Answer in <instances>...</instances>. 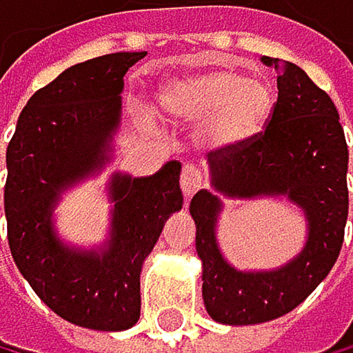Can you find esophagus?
Segmentation results:
<instances>
[{"instance_id":"34e87169","label":"esophagus","mask_w":353,"mask_h":353,"mask_svg":"<svg viewBox=\"0 0 353 353\" xmlns=\"http://www.w3.org/2000/svg\"><path fill=\"white\" fill-rule=\"evenodd\" d=\"M201 188H203V172L196 165L185 163L183 172H181V190H183L185 199H190Z\"/></svg>"}]
</instances>
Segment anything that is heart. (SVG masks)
Returning a JSON list of instances; mask_svg holds the SVG:
<instances>
[{
  "label": "heart",
  "instance_id": "1",
  "mask_svg": "<svg viewBox=\"0 0 353 353\" xmlns=\"http://www.w3.org/2000/svg\"><path fill=\"white\" fill-rule=\"evenodd\" d=\"M159 108L172 119L201 121L212 150H234L263 134L276 110L279 92L265 77L234 68H203L170 74L157 92Z\"/></svg>",
  "mask_w": 353,
  "mask_h": 353
}]
</instances>
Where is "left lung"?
<instances>
[{"label": "left lung", "mask_w": 353, "mask_h": 353, "mask_svg": "<svg viewBox=\"0 0 353 353\" xmlns=\"http://www.w3.org/2000/svg\"><path fill=\"white\" fill-rule=\"evenodd\" d=\"M261 61L279 74V101L265 132L241 148L210 152V188L190 201L203 303L212 321L223 325H259L299 307L339 259L350 208V152L330 94L296 63ZM225 198H288L308 225L301 252L272 270H236L216 239Z\"/></svg>", "instance_id": "left-lung-1"}]
</instances>
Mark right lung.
Segmentation results:
<instances>
[{"instance_id": "obj_1", "label": "right lung", "mask_w": 353, "mask_h": 353, "mask_svg": "<svg viewBox=\"0 0 353 353\" xmlns=\"http://www.w3.org/2000/svg\"><path fill=\"white\" fill-rule=\"evenodd\" d=\"M143 57L114 52L70 65L30 97L6 150L12 259L57 316L88 330L123 332L139 321L143 261L165 221L183 208L181 163L168 161L150 176H110V228L99 248L72 245L54 225L65 192L114 159L123 77Z\"/></svg>"}]
</instances>
